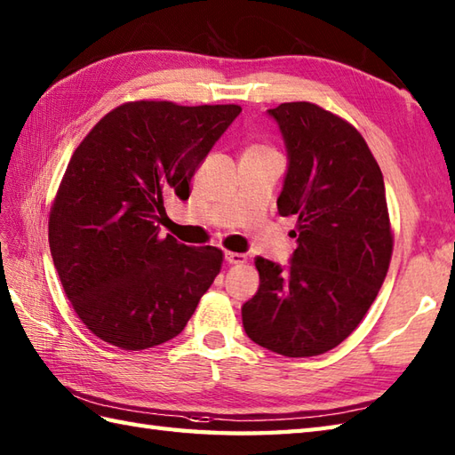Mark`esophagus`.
Returning a JSON list of instances; mask_svg holds the SVG:
<instances>
[{"mask_svg":"<svg viewBox=\"0 0 455 455\" xmlns=\"http://www.w3.org/2000/svg\"><path fill=\"white\" fill-rule=\"evenodd\" d=\"M224 257H226V260L229 262V265H245V262H247V255L234 253V251H228Z\"/></svg>","mask_w":455,"mask_h":455,"instance_id":"esophagus-1","label":"esophagus"}]
</instances>
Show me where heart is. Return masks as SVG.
Wrapping results in <instances>:
<instances>
[{"label": "heart", "instance_id": "heart-1", "mask_svg": "<svg viewBox=\"0 0 455 455\" xmlns=\"http://www.w3.org/2000/svg\"><path fill=\"white\" fill-rule=\"evenodd\" d=\"M251 149H260V146H255V148H251Z\"/></svg>", "mask_w": 455, "mask_h": 455}]
</instances>
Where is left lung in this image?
Instances as JSON below:
<instances>
[{
    "label": "left lung",
    "instance_id": "left-lung-1",
    "mask_svg": "<svg viewBox=\"0 0 455 455\" xmlns=\"http://www.w3.org/2000/svg\"><path fill=\"white\" fill-rule=\"evenodd\" d=\"M288 151L280 216H296L288 268L257 257V294L241 307L247 337L288 358L339 347L386 280L393 253L376 157L347 120L306 100L268 108Z\"/></svg>",
    "mask_w": 455,
    "mask_h": 455
}]
</instances>
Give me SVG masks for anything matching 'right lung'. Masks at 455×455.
Segmentation results:
<instances>
[{
	"instance_id": "right-lung-1",
	"label": "right lung",
	"mask_w": 455,
	"mask_h": 455,
	"mask_svg": "<svg viewBox=\"0 0 455 455\" xmlns=\"http://www.w3.org/2000/svg\"><path fill=\"white\" fill-rule=\"evenodd\" d=\"M239 105L134 100L77 146L54 198L48 243L68 299L100 340L144 350L177 337L221 268L218 247L161 237L165 196L190 179Z\"/></svg>"
}]
</instances>
